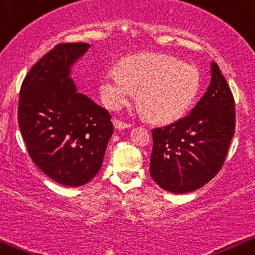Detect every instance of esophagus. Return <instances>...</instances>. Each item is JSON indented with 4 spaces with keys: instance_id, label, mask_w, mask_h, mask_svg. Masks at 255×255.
Listing matches in <instances>:
<instances>
[{
    "instance_id": "obj_1",
    "label": "esophagus",
    "mask_w": 255,
    "mask_h": 255,
    "mask_svg": "<svg viewBox=\"0 0 255 255\" xmlns=\"http://www.w3.org/2000/svg\"><path fill=\"white\" fill-rule=\"evenodd\" d=\"M113 124H114V127H115L116 129H126V128H130L131 127V125L126 124V122L120 121V120H114Z\"/></svg>"
}]
</instances>
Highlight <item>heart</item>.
Listing matches in <instances>:
<instances>
[{"instance_id":"1","label":"heart","mask_w":255,"mask_h":255,"mask_svg":"<svg viewBox=\"0 0 255 255\" xmlns=\"http://www.w3.org/2000/svg\"><path fill=\"white\" fill-rule=\"evenodd\" d=\"M194 66L162 54H140L121 60L116 71L105 73L101 96L109 109L118 110L136 93V105L154 124H171L192 107L200 89Z\"/></svg>"}]
</instances>
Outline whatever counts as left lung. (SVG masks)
<instances>
[{
    "label": "left lung",
    "instance_id": "1",
    "mask_svg": "<svg viewBox=\"0 0 255 255\" xmlns=\"http://www.w3.org/2000/svg\"><path fill=\"white\" fill-rule=\"evenodd\" d=\"M234 133L233 93L211 62V81L191 114L152 130L150 175L160 188L175 194L201 188L221 170Z\"/></svg>",
    "mask_w": 255,
    "mask_h": 255
}]
</instances>
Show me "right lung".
Instances as JSON below:
<instances>
[{
    "label": "right lung",
    "mask_w": 255,
    "mask_h": 255,
    "mask_svg": "<svg viewBox=\"0 0 255 255\" xmlns=\"http://www.w3.org/2000/svg\"><path fill=\"white\" fill-rule=\"evenodd\" d=\"M89 48L86 43L58 44L44 55L24 79L17 108L34 164L68 187L83 186L97 175L114 133L109 113L78 92L71 77Z\"/></svg>",
    "instance_id": "obj_1"
}]
</instances>
